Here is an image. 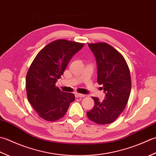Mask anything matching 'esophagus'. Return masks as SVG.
<instances>
[{
  "label": "esophagus",
  "mask_w": 156,
  "mask_h": 156,
  "mask_svg": "<svg viewBox=\"0 0 156 156\" xmlns=\"http://www.w3.org/2000/svg\"><path fill=\"white\" fill-rule=\"evenodd\" d=\"M75 97L76 98H84L85 95L84 94H79V93H75Z\"/></svg>",
  "instance_id": "esophagus-1"
}]
</instances>
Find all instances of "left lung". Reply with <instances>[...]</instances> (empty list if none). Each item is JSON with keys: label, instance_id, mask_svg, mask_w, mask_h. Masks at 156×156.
Instances as JSON below:
<instances>
[{"label": "left lung", "instance_id": "8db88e82", "mask_svg": "<svg viewBox=\"0 0 156 156\" xmlns=\"http://www.w3.org/2000/svg\"><path fill=\"white\" fill-rule=\"evenodd\" d=\"M97 63L98 83L106 94L100 101L92 97L94 106L87 112L91 121L99 125L114 122L125 109L131 90L129 69L125 58L112 46L106 43L88 44Z\"/></svg>", "mask_w": 156, "mask_h": 156}]
</instances>
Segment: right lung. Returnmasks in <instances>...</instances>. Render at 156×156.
<instances>
[{"mask_svg": "<svg viewBox=\"0 0 156 156\" xmlns=\"http://www.w3.org/2000/svg\"><path fill=\"white\" fill-rule=\"evenodd\" d=\"M84 44L58 40L37 54L28 70L26 90L29 102L41 118L55 121L62 118L75 95L63 92L55 84L72 57Z\"/></svg>", "mask_w": 156, "mask_h": 156, "instance_id": "obj_1", "label": "right lung"}]
</instances>
